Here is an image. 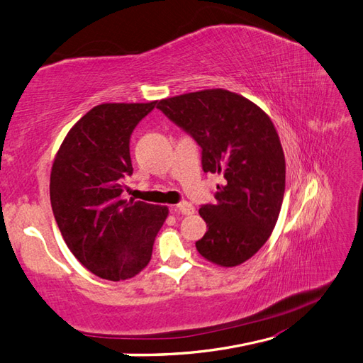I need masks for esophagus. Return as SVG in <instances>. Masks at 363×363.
Listing matches in <instances>:
<instances>
[{
  "instance_id": "34e87169",
  "label": "esophagus",
  "mask_w": 363,
  "mask_h": 363,
  "mask_svg": "<svg viewBox=\"0 0 363 363\" xmlns=\"http://www.w3.org/2000/svg\"><path fill=\"white\" fill-rule=\"evenodd\" d=\"M173 210H174V211H178V213H181V215H193V213H194V207L191 206L190 202H187V201H182V202H179L178 206H174V207H173Z\"/></svg>"
}]
</instances>
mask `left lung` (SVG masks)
<instances>
[{
    "mask_svg": "<svg viewBox=\"0 0 363 363\" xmlns=\"http://www.w3.org/2000/svg\"><path fill=\"white\" fill-rule=\"evenodd\" d=\"M157 108L202 148V170L225 179L216 202L199 208L208 230L198 252L220 267L248 261L270 238L284 201L285 156L272 119L222 89L167 98Z\"/></svg>",
    "mask_w": 363,
    "mask_h": 363,
    "instance_id": "obj_1",
    "label": "left lung"
}]
</instances>
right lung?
<instances>
[{"label": "right lung", "mask_w": 363, "mask_h": 363, "mask_svg": "<svg viewBox=\"0 0 363 363\" xmlns=\"http://www.w3.org/2000/svg\"><path fill=\"white\" fill-rule=\"evenodd\" d=\"M101 104L70 128L50 173L53 216L70 252L89 272L125 281L150 262L169 208L124 201L132 176L130 136L156 107Z\"/></svg>", "instance_id": "right-lung-1"}]
</instances>
